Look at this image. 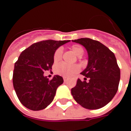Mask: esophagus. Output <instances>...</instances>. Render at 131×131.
I'll list each match as a JSON object with an SVG mask.
<instances>
[{"label":"esophagus","instance_id":"esophagus-1","mask_svg":"<svg viewBox=\"0 0 131 131\" xmlns=\"http://www.w3.org/2000/svg\"><path fill=\"white\" fill-rule=\"evenodd\" d=\"M63 79H64V82H67V78H66V77H63Z\"/></svg>","mask_w":131,"mask_h":131}]
</instances>
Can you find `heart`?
<instances>
[{
    "label": "heart",
    "mask_w": 131,
    "mask_h": 131,
    "mask_svg": "<svg viewBox=\"0 0 131 131\" xmlns=\"http://www.w3.org/2000/svg\"><path fill=\"white\" fill-rule=\"evenodd\" d=\"M71 50L74 52L79 57H81L83 54V48L79 45H74L71 46ZM62 56V49L58 48L54 52L53 60L54 62H59ZM79 71V67L77 64L69 65L64 62H61L58 64L55 67L56 73L61 76L65 77H70Z\"/></svg>",
    "instance_id": "b5f03b06"
}]
</instances>
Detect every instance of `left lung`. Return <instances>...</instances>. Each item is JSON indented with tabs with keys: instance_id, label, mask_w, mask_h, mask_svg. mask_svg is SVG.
Listing matches in <instances>:
<instances>
[{
	"instance_id": "obj_1",
	"label": "left lung",
	"mask_w": 131,
	"mask_h": 131,
	"mask_svg": "<svg viewBox=\"0 0 131 131\" xmlns=\"http://www.w3.org/2000/svg\"><path fill=\"white\" fill-rule=\"evenodd\" d=\"M73 42L82 45L87 50L88 65L81 73L89 81L79 79L71 88L74 100L88 110H97L110 102L118 91L120 69L115 55L107 47L97 40L83 38Z\"/></svg>"
}]
</instances>
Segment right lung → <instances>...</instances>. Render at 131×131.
<instances>
[{
	"mask_svg": "<svg viewBox=\"0 0 131 131\" xmlns=\"http://www.w3.org/2000/svg\"><path fill=\"white\" fill-rule=\"evenodd\" d=\"M70 40H42L22 51L15 64L13 82L16 94L24 107L33 111L43 110L51 103L62 77L49 80L44 71L52 69L54 52Z\"/></svg>",
	"mask_w": 131,
	"mask_h": 131,
	"instance_id": "obj_1",
	"label": "right lung"
}]
</instances>
